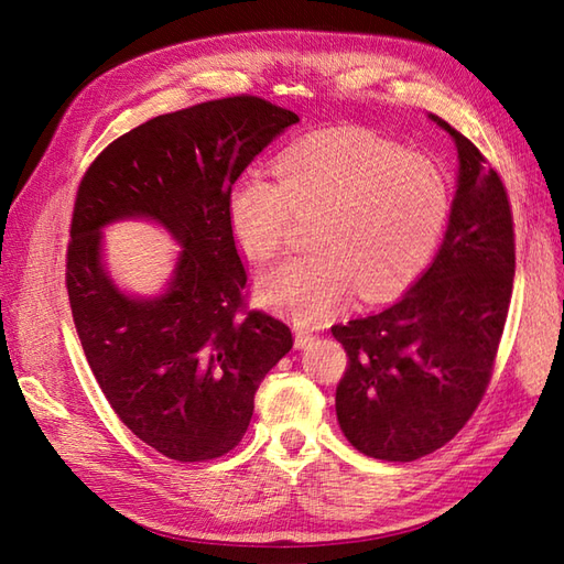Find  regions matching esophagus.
<instances>
[{"label":"esophagus","instance_id":"esophagus-1","mask_svg":"<svg viewBox=\"0 0 564 564\" xmlns=\"http://www.w3.org/2000/svg\"><path fill=\"white\" fill-rule=\"evenodd\" d=\"M315 334L313 332H307L305 327H297L295 329V346H297V349H310V346H313L315 344Z\"/></svg>","mask_w":564,"mask_h":564}]
</instances>
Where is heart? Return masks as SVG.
<instances>
[{"label":"heart","mask_w":564,"mask_h":564,"mask_svg":"<svg viewBox=\"0 0 564 564\" xmlns=\"http://www.w3.org/2000/svg\"><path fill=\"white\" fill-rule=\"evenodd\" d=\"M275 182L245 172L227 194V220L245 254L279 257L293 215L315 218V251L263 275L261 297L297 322L327 319L361 289L366 301L404 291L434 259L451 218V186L426 154L368 130H322L285 148Z\"/></svg>","instance_id":"b5f03b06"}]
</instances>
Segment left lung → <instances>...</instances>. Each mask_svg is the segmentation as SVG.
Wrapping results in <instances>:
<instances>
[{
	"mask_svg": "<svg viewBox=\"0 0 564 564\" xmlns=\"http://www.w3.org/2000/svg\"><path fill=\"white\" fill-rule=\"evenodd\" d=\"M458 150V188L436 259L398 303L334 325L349 364L337 419L356 451L410 463L458 434L495 368L513 285V220L482 152L438 116Z\"/></svg>",
	"mask_w": 564,
	"mask_h": 564,
	"instance_id": "obj_1",
	"label": "left lung"
}]
</instances>
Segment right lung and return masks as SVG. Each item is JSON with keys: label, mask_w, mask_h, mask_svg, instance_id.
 Instances as JSON below:
<instances>
[{"label": "right lung", "mask_w": 564, "mask_h": 564, "mask_svg": "<svg viewBox=\"0 0 564 564\" xmlns=\"http://www.w3.org/2000/svg\"><path fill=\"white\" fill-rule=\"evenodd\" d=\"M293 111L259 97L164 113L113 140L77 188L67 295L94 378L121 422L178 463L220 458L242 441L263 376L291 351L289 325L245 307L247 271L227 194ZM145 217L183 247L167 289L123 294L102 267L106 224Z\"/></svg>", "instance_id": "1"}]
</instances>
